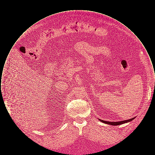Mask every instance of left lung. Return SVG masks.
<instances>
[{
  "label": "left lung",
  "mask_w": 155,
  "mask_h": 155,
  "mask_svg": "<svg viewBox=\"0 0 155 155\" xmlns=\"http://www.w3.org/2000/svg\"><path fill=\"white\" fill-rule=\"evenodd\" d=\"M135 118H132L130 120H124V121H117V122H110V121H104L102 120H100V121H101V122H103L104 123H106V124H110V125H120V124H124L126 123H128V122H130L131 121H132L133 120H134Z\"/></svg>",
  "instance_id": "1"
}]
</instances>
